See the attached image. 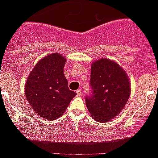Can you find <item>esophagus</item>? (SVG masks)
<instances>
[{
  "mask_svg": "<svg viewBox=\"0 0 158 158\" xmlns=\"http://www.w3.org/2000/svg\"><path fill=\"white\" fill-rule=\"evenodd\" d=\"M76 93H77L78 95H82V89H78V90H76Z\"/></svg>",
  "mask_w": 158,
  "mask_h": 158,
  "instance_id": "1",
  "label": "esophagus"
}]
</instances>
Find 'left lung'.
<instances>
[{
	"label": "left lung",
	"mask_w": 158,
	"mask_h": 158,
	"mask_svg": "<svg viewBox=\"0 0 158 158\" xmlns=\"http://www.w3.org/2000/svg\"><path fill=\"white\" fill-rule=\"evenodd\" d=\"M91 95L85 104L92 117L98 122H107L125 107L131 94L126 73L115 62L100 59L91 66Z\"/></svg>",
	"instance_id": "left-lung-1"
}]
</instances>
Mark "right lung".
I'll list each match as a JSON object with an SVG mask.
<instances>
[{
    "instance_id": "obj_1",
    "label": "right lung",
    "mask_w": 158,
    "mask_h": 158,
    "mask_svg": "<svg viewBox=\"0 0 158 158\" xmlns=\"http://www.w3.org/2000/svg\"><path fill=\"white\" fill-rule=\"evenodd\" d=\"M66 59L51 53L40 60L25 84L28 102L40 117L56 120L63 115L76 93L69 90L63 73Z\"/></svg>"
}]
</instances>
